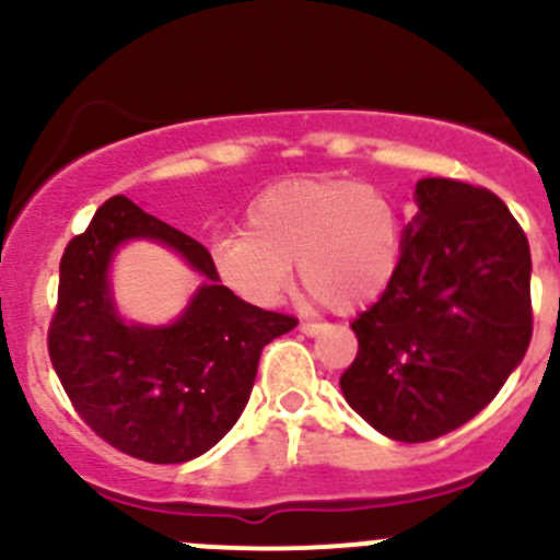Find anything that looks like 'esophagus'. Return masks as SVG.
Returning <instances> with one entry per match:
<instances>
[{"label": "esophagus", "mask_w": 560, "mask_h": 560, "mask_svg": "<svg viewBox=\"0 0 560 560\" xmlns=\"http://www.w3.org/2000/svg\"><path fill=\"white\" fill-rule=\"evenodd\" d=\"M298 330H301L303 336H319V332L325 330V325H319V322H301Z\"/></svg>", "instance_id": "34e87169"}]
</instances>
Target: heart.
<instances>
[{
	"label": "heart",
	"mask_w": 560,
	"mask_h": 560,
	"mask_svg": "<svg viewBox=\"0 0 560 560\" xmlns=\"http://www.w3.org/2000/svg\"><path fill=\"white\" fill-rule=\"evenodd\" d=\"M404 257V219L387 191L358 180H284L246 211V233L211 246L219 281L235 298L270 308L290 290L295 265L303 292L336 312L380 301Z\"/></svg>",
	"instance_id": "heart-1"
}]
</instances>
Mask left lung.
Masks as SVG:
<instances>
[{
  "instance_id": "left-lung-1",
  "label": "left lung",
  "mask_w": 560,
  "mask_h": 560,
  "mask_svg": "<svg viewBox=\"0 0 560 560\" xmlns=\"http://www.w3.org/2000/svg\"><path fill=\"white\" fill-rule=\"evenodd\" d=\"M417 217L385 295L352 322L347 404L385 436L417 444L466 425L530 343V248L482 186L422 178Z\"/></svg>"
}]
</instances>
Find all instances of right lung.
<instances>
[{"label": "right lung", "mask_w": 560, "mask_h": 560, "mask_svg": "<svg viewBox=\"0 0 560 560\" xmlns=\"http://www.w3.org/2000/svg\"><path fill=\"white\" fill-rule=\"evenodd\" d=\"M135 237L173 247L203 276L171 326H135L115 312L106 268ZM295 325V316L235 298L206 246L116 195L65 248L48 354L81 420L110 447L138 460L186 463L238 422L262 347Z\"/></svg>", "instance_id": "obj_1"}]
</instances>
